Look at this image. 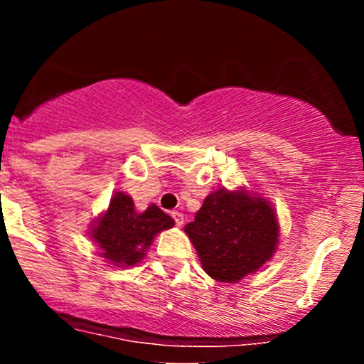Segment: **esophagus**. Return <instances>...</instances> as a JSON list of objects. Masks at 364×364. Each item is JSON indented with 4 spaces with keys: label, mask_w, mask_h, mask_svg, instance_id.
<instances>
[{
    "label": "esophagus",
    "mask_w": 364,
    "mask_h": 364,
    "mask_svg": "<svg viewBox=\"0 0 364 364\" xmlns=\"http://www.w3.org/2000/svg\"><path fill=\"white\" fill-rule=\"evenodd\" d=\"M171 215H173V219H174V223H176V225H181L183 223H185V217H183L181 212L174 210V212H171Z\"/></svg>",
    "instance_id": "esophagus-1"
}]
</instances>
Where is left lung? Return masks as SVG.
<instances>
[{
	"label": "left lung",
	"mask_w": 364,
	"mask_h": 364,
	"mask_svg": "<svg viewBox=\"0 0 364 364\" xmlns=\"http://www.w3.org/2000/svg\"><path fill=\"white\" fill-rule=\"evenodd\" d=\"M203 270L219 282H237L270 260L279 223L265 198L245 190H217L185 225Z\"/></svg>",
	"instance_id": "left-lung-1"
}]
</instances>
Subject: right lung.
<instances>
[{
    "label": "right lung",
    "instance_id": "right-lung-1",
    "mask_svg": "<svg viewBox=\"0 0 364 364\" xmlns=\"http://www.w3.org/2000/svg\"><path fill=\"white\" fill-rule=\"evenodd\" d=\"M174 225L173 217L157 205L139 212L132 196L123 191L112 195L109 207L92 228V240L102 250V257L114 267H132L145 257V250L162 229Z\"/></svg>",
    "mask_w": 364,
    "mask_h": 364
}]
</instances>
